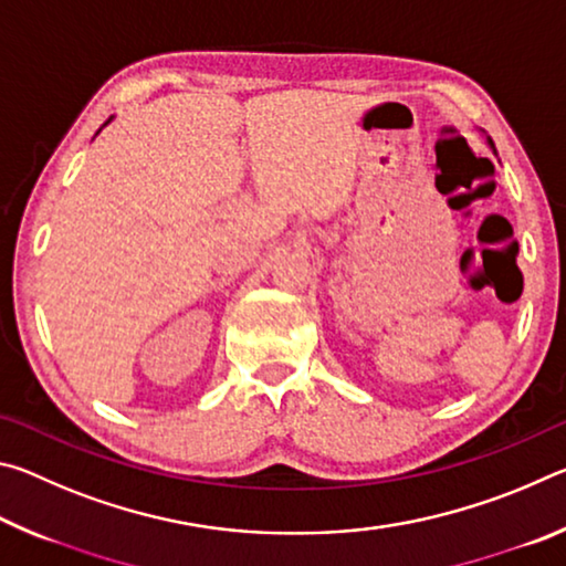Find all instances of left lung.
Here are the masks:
<instances>
[{
    "mask_svg": "<svg viewBox=\"0 0 566 566\" xmlns=\"http://www.w3.org/2000/svg\"><path fill=\"white\" fill-rule=\"evenodd\" d=\"M486 142H490V147L494 149V142H492V139H486ZM494 155H496V149H494Z\"/></svg>",
    "mask_w": 566,
    "mask_h": 566,
    "instance_id": "left-lung-1",
    "label": "left lung"
}]
</instances>
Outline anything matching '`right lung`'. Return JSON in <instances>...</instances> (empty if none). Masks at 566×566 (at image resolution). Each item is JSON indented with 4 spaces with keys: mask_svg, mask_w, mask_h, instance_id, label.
<instances>
[{
    "mask_svg": "<svg viewBox=\"0 0 566 566\" xmlns=\"http://www.w3.org/2000/svg\"><path fill=\"white\" fill-rule=\"evenodd\" d=\"M109 122H112V117H109V119H107V122H104V127H107V124H109Z\"/></svg>",
    "mask_w": 566,
    "mask_h": 566,
    "instance_id": "right-lung-1",
    "label": "right lung"
}]
</instances>
